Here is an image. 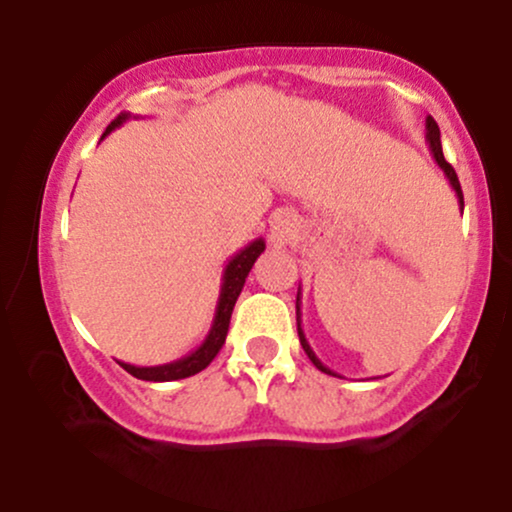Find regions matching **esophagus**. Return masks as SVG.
I'll use <instances>...</instances> for the list:
<instances>
[{
  "mask_svg": "<svg viewBox=\"0 0 512 512\" xmlns=\"http://www.w3.org/2000/svg\"><path fill=\"white\" fill-rule=\"evenodd\" d=\"M298 231H301V223H298V216L291 209L274 211L272 219H269V238H272L276 248L293 243L298 238Z\"/></svg>",
  "mask_w": 512,
  "mask_h": 512,
  "instance_id": "1",
  "label": "esophagus"
}]
</instances>
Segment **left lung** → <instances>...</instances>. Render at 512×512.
Wrapping results in <instances>:
<instances>
[{
	"instance_id": "1",
	"label": "left lung",
	"mask_w": 512,
	"mask_h": 512,
	"mask_svg": "<svg viewBox=\"0 0 512 512\" xmlns=\"http://www.w3.org/2000/svg\"><path fill=\"white\" fill-rule=\"evenodd\" d=\"M426 144H428V149H431L433 158H436L438 168L443 170L445 178H448V182H450V187H452V190H455L457 202H460V209H464V199H462V187H460V180H457L455 168H452L450 163L445 161V156H443V146H440V129H438L436 120H433L431 115L426 117ZM296 325H298V339H301L303 351H305V354H308L310 361H313V366H315L317 370H322V373H327V375H337V378H342V375L334 373V370L327 368L325 363H322L320 358L315 356L313 346H310V344H308V339H305V332H303V327H301V289H298V296H296Z\"/></svg>"
}]
</instances>
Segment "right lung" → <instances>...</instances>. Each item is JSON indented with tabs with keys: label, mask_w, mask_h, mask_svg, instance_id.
<instances>
[{
	"label": "right lung",
	"mask_w": 512,
	"mask_h": 512,
	"mask_svg": "<svg viewBox=\"0 0 512 512\" xmlns=\"http://www.w3.org/2000/svg\"><path fill=\"white\" fill-rule=\"evenodd\" d=\"M129 113L117 115L113 122H110L108 129L103 132L105 139L113 129H117L120 125H125L129 120ZM264 252V240L255 238L252 243L245 245L243 250L236 252V255L228 260L226 267H223V276H221V291H219V303H216V313H214V322H211V330L204 342L197 346L195 351H190L187 356L178 358V361H170L163 363V366H132V363L125 361H117L122 368L127 370L129 375L139 380H149V383H170V380H182V378H190V375L199 373L214 361L216 354L221 351L223 342H226V334H228V325H231V313H233V305H236L240 291H243L245 279H248L252 264L257 262Z\"/></svg>",
	"instance_id": "1"
}]
</instances>
